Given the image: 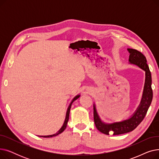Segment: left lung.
I'll list each match as a JSON object with an SVG mask.
<instances>
[{"mask_svg":"<svg viewBox=\"0 0 159 159\" xmlns=\"http://www.w3.org/2000/svg\"><path fill=\"white\" fill-rule=\"evenodd\" d=\"M129 52V61L131 64H135L146 71V80L143 98L137 111L128 120L119 122L107 124L102 122L97 114L95 106H93V119L97 129L106 135L113 133V135H120L134 130L140 123L143 120L152 103L153 98V90L152 88V75L147 64L146 57L135 49L128 48Z\"/></svg>","mask_w":159,"mask_h":159,"instance_id":"8db88e82","label":"left lung"}]
</instances>
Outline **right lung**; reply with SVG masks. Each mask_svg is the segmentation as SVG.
<instances>
[{"label":"right lung","mask_w":159,"mask_h":159,"mask_svg":"<svg viewBox=\"0 0 159 159\" xmlns=\"http://www.w3.org/2000/svg\"><path fill=\"white\" fill-rule=\"evenodd\" d=\"M79 97H80V95H77L76 97H75L73 99V101H71V104H70V105L69 106V107H68V110H67V112H66V119H65V120H64V124H63V126H62V128L58 130V131H57V133H55V134H54V135H47V136H39V137H44V138H49V137H55V136H57V135H59V134H61V133H62L64 130H65V129H66V126H67V124H68V120H69V116H70V109H71V104L75 101H76V100L78 98H79Z\"/></svg>","instance_id":"add662e5"}]
</instances>
